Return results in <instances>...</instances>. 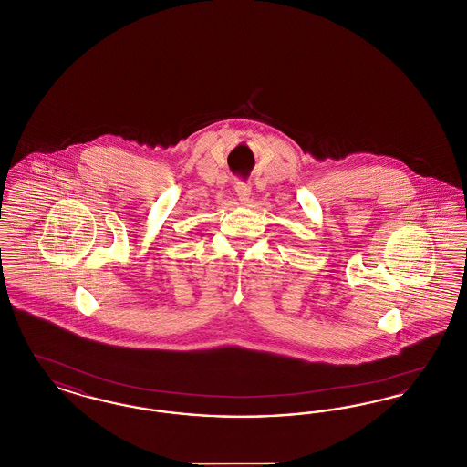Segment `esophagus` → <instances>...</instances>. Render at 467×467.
I'll return each instance as SVG.
<instances>
[{
  "label": "esophagus",
  "instance_id": "esophagus-1",
  "mask_svg": "<svg viewBox=\"0 0 467 467\" xmlns=\"http://www.w3.org/2000/svg\"><path fill=\"white\" fill-rule=\"evenodd\" d=\"M234 191H236V194L240 196L242 202H246L248 196H250V192H252V184H250V182H244V181H238V182L234 184Z\"/></svg>",
  "mask_w": 467,
  "mask_h": 467
}]
</instances>
